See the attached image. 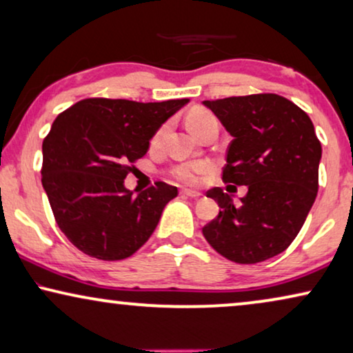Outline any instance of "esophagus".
<instances>
[{"mask_svg":"<svg viewBox=\"0 0 353 353\" xmlns=\"http://www.w3.org/2000/svg\"><path fill=\"white\" fill-rule=\"evenodd\" d=\"M180 194L186 196V197H201L199 191H191V190H181Z\"/></svg>","mask_w":353,"mask_h":353,"instance_id":"esophagus-1","label":"esophagus"}]
</instances>
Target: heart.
<instances>
[{
	"mask_svg": "<svg viewBox=\"0 0 353 353\" xmlns=\"http://www.w3.org/2000/svg\"><path fill=\"white\" fill-rule=\"evenodd\" d=\"M212 122H216L215 115L209 112V110L201 109V108L192 109L186 117L188 128H190V132L192 134H196V137L201 133L202 128L207 127V125ZM165 132H167V125H162V127L154 133L151 143L152 144L161 143V139L163 134H165ZM210 170H212V165L209 162H183V163H178L175 167H172L170 175L175 178L176 181H180L181 185L196 186L199 185L202 178H204L207 173H210Z\"/></svg>",
	"mask_w": 353,
	"mask_h": 353,
	"instance_id": "heart-1",
	"label": "heart"
}]
</instances>
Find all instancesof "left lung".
<instances>
[{"label": "left lung", "instance_id": "left-lung-1", "mask_svg": "<svg viewBox=\"0 0 353 353\" xmlns=\"http://www.w3.org/2000/svg\"><path fill=\"white\" fill-rule=\"evenodd\" d=\"M204 105L233 137L221 178L248 186V194L234 204L221 188L207 191L221 210L202 234L231 262H263L289 248L315 202L321 143L310 117L283 96H233Z\"/></svg>", "mask_w": 353, "mask_h": 353}]
</instances>
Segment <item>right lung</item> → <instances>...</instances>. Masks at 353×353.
Instances as JSON below:
<instances>
[{"instance_id": "obj_1", "label": "right lung", "mask_w": 353, "mask_h": 353, "mask_svg": "<svg viewBox=\"0 0 353 353\" xmlns=\"http://www.w3.org/2000/svg\"><path fill=\"white\" fill-rule=\"evenodd\" d=\"M185 104L88 98L57 115L43 139L41 183L57 226L77 249L122 260L151 238L178 190L157 181L134 194L123 180L128 163L148 152L149 139Z\"/></svg>"}]
</instances>
